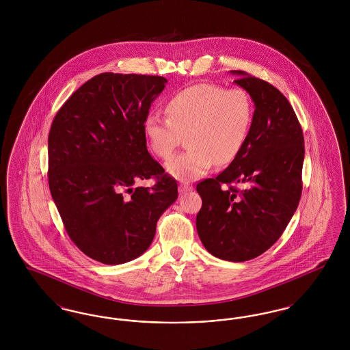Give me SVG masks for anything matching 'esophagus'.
Instances as JSON below:
<instances>
[{
  "label": "esophagus",
  "mask_w": 350,
  "mask_h": 350,
  "mask_svg": "<svg viewBox=\"0 0 350 350\" xmlns=\"http://www.w3.org/2000/svg\"><path fill=\"white\" fill-rule=\"evenodd\" d=\"M178 190H180L181 194H183V193H186V191L193 190V186H191V185H187V183H181V185L178 186Z\"/></svg>",
  "instance_id": "1"
}]
</instances>
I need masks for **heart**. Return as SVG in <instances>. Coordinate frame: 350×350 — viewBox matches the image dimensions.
I'll list each match as a JSON object with an SVG mask.
<instances>
[{
	"label": "heart",
	"instance_id": "obj_1",
	"mask_svg": "<svg viewBox=\"0 0 350 350\" xmlns=\"http://www.w3.org/2000/svg\"><path fill=\"white\" fill-rule=\"evenodd\" d=\"M167 119L150 116L144 136L150 150L167 160L186 137L189 150L167 163V173L191 183L217 161L226 165L243 150L253 122V102L243 88L197 83L176 93L164 107Z\"/></svg>",
	"mask_w": 350,
	"mask_h": 350
}]
</instances>
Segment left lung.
Wrapping results in <instances>:
<instances>
[{"mask_svg":"<svg viewBox=\"0 0 350 350\" xmlns=\"http://www.w3.org/2000/svg\"><path fill=\"white\" fill-rule=\"evenodd\" d=\"M233 83L254 103L248 139L215 178L197 185L202 208L197 231L217 258L243 262L267 252L297 211L301 194L304 139L291 105L273 85L243 70ZM243 183L239 191L232 185Z\"/></svg>","mask_w":350,"mask_h":350,"instance_id":"8db88e82","label":"left lung"}]
</instances>
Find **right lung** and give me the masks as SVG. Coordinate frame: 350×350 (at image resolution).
<instances>
[{"instance_id": "1", "label": "right lung", "mask_w": 350, "mask_h": 350, "mask_svg": "<svg viewBox=\"0 0 350 350\" xmlns=\"http://www.w3.org/2000/svg\"><path fill=\"white\" fill-rule=\"evenodd\" d=\"M167 79L100 73L62 106L49 135L51 196L70 240L106 265L150 248L177 181L147 150L144 122ZM156 178L152 188L136 187Z\"/></svg>"}]
</instances>
